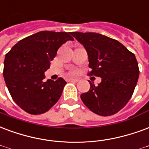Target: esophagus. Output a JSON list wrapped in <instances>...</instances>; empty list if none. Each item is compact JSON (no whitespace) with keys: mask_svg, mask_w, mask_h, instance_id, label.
Wrapping results in <instances>:
<instances>
[{"mask_svg":"<svg viewBox=\"0 0 149 149\" xmlns=\"http://www.w3.org/2000/svg\"><path fill=\"white\" fill-rule=\"evenodd\" d=\"M69 81H71V82H75V83H77V82H78L79 81V80L78 79H69Z\"/></svg>","mask_w":149,"mask_h":149,"instance_id":"1","label":"esophagus"}]
</instances>
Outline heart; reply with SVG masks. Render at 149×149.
<instances>
[{"mask_svg":"<svg viewBox=\"0 0 149 149\" xmlns=\"http://www.w3.org/2000/svg\"><path fill=\"white\" fill-rule=\"evenodd\" d=\"M71 74H73V72H72V73H71Z\"/></svg>","mask_w":149,"mask_h":149,"instance_id":"obj_1","label":"heart"}]
</instances>
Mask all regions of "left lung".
<instances>
[{"label": "left lung", "mask_w": 149, "mask_h": 149, "mask_svg": "<svg viewBox=\"0 0 149 149\" xmlns=\"http://www.w3.org/2000/svg\"><path fill=\"white\" fill-rule=\"evenodd\" d=\"M88 55V75L102 78L80 95L88 108L101 116H110L122 110L130 100L139 77L135 55L118 41L94 32H71Z\"/></svg>", "instance_id": "left-lung-1"}]
</instances>
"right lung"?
<instances>
[{"label": "right lung", "instance_id": "obj_1", "mask_svg": "<svg viewBox=\"0 0 149 149\" xmlns=\"http://www.w3.org/2000/svg\"><path fill=\"white\" fill-rule=\"evenodd\" d=\"M71 33L43 31L30 35L6 54L4 81L13 100L31 114H43L60 99L66 81H44V72L50 67L59 47L73 40Z\"/></svg>", "mask_w": 149, "mask_h": 149}]
</instances>
